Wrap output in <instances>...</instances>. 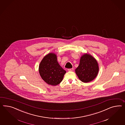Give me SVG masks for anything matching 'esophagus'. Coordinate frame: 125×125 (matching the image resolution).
<instances>
[{
  "label": "esophagus",
  "mask_w": 125,
  "mask_h": 125,
  "mask_svg": "<svg viewBox=\"0 0 125 125\" xmlns=\"http://www.w3.org/2000/svg\"><path fill=\"white\" fill-rule=\"evenodd\" d=\"M68 71H72L74 70V69L73 68H71V69H68Z\"/></svg>",
  "instance_id": "obj_1"
}]
</instances>
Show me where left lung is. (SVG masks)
I'll return each mask as SVG.
<instances>
[{
  "mask_svg": "<svg viewBox=\"0 0 125 125\" xmlns=\"http://www.w3.org/2000/svg\"><path fill=\"white\" fill-rule=\"evenodd\" d=\"M98 71L97 61L91 55L87 54L81 56L80 64L75 69V73L78 77L84 83L93 81L96 77Z\"/></svg>",
  "mask_w": 125,
  "mask_h": 125,
  "instance_id": "8db88e82",
  "label": "left lung"
}]
</instances>
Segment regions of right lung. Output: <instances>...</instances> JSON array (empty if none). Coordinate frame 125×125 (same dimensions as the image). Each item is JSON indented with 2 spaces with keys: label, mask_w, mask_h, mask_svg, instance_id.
Returning a JSON list of instances; mask_svg holds the SVG:
<instances>
[{
  "label": "right lung",
  "mask_w": 125,
  "mask_h": 125,
  "mask_svg": "<svg viewBox=\"0 0 125 125\" xmlns=\"http://www.w3.org/2000/svg\"><path fill=\"white\" fill-rule=\"evenodd\" d=\"M39 73L42 79L48 84L56 85L62 81L66 71L59 64L56 54L50 53L41 61Z\"/></svg>",
  "instance_id": "obj_1"
}]
</instances>
